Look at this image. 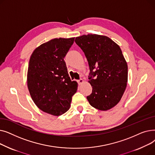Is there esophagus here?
Segmentation results:
<instances>
[{
	"mask_svg": "<svg viewBox=\"0 0 155 155\" xmlns=\"http://www.w3.org/2000/svg\"><path fill=\"white\" fill-rule=\"evenodd\" d=\"M77 82H78V83L79 85H82V84L84 82V80L82 79V78H81V79L78 80L77 81Z\"/></svg>",
	"mask_w": 155,
	"mask_h": 155,
	"instance_id": "obj_1",
	"label": "esophagus"
}]
</instances>
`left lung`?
I'll use <instances>...</instances> for the list:
<instances>
[{
	"instance_id": "8db88e82",
	"label": "left lung",
	"mask_w": 155,
	"mask_h": 155,
	"mask_svg": "<svg viewBox=\"0 0 155 155\" xmlns=\"http://www.w3.org/2000/svg\"><path fill=\"white\" fill-rule=\"evenodd\" d=\"M75 41L90 68L92 92L87 97L88 102L100 110L112 109L120 101L127 82V64L119 46L107 36L95 34L77 37Z\"/></svg>"
}]
</instances>
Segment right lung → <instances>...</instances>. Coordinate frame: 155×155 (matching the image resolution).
<instances>
[{"label": "right lung", "mask_w": 155, "mask_h": 155, "mask_svg": "<svg viewBox=\"0 0 155 155\" xmlns=\"http://www.w3.org/2000/svg\"><path fill=\"white\" fill-rule=\"evenodd\" d=\"M75 38H54L37 47L29 62L27 84L31 98L43 112L58 116L70 108L78 84L71 81L64 56Z\"/></svg>", "instance_id": "1"}]
</instances>
